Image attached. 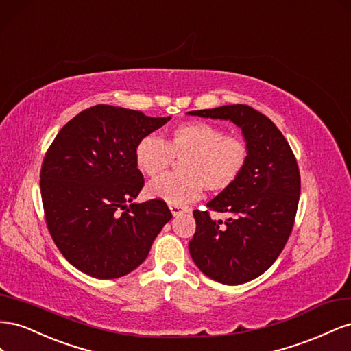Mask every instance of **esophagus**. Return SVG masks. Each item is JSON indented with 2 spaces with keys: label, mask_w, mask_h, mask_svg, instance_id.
<instances>
[{
  "label": "esophagus",
  "mask_w": 351,
  "mask_h": 351,
  "mask_svg": "<svg viewBox=\"0 0 351 351\" xmlns=\"http://www.w3.org/2000/svg\"><path fill=\"white\" fill-rule=\"evenodd\" d=\"M169 208L170 212H172L173 216H181L184 213H188L189 208L188 207H184V206H178V204H169Z\"/></svg>",
  "instance_id": "esophagus-1"
}]
</instances>
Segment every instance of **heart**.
<instances>
[{
	"instance_id": "b5f03b06",
	"label": "heart",
	"mask_w": 351,
	"mask_h": 351,
	"mask_svg": "<svg viewBox=\"0 0 351 351\" xmlns=\"http://www.w3.org/2000/svg\"><path fill=\"white\" fill-rule=\"evenodd\" d=\"M182 158V173H163L147 185V193L169 204L194 202L206 185L223 189L243 172L248 147L243 138L225 135L223 129L208 122H191L178 126L167 141L156 134L141 138L135 148L138 169L148 176L165 170L172 157Z\"/></svg>"
}]
</instances>
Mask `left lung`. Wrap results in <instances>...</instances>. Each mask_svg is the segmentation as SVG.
I'll return each mask as SVG.
<instances>
[{
	"mask_svg": "<svg viewBox=\"0 0 351 351\" xmlns=\"http://www.w3.org/2000/svg\"><path fill=\"white\" fill-rule=\"evenodd\" d=\"M231 120L248 147L243 172L207 203L228 213L225 222L194 210L195 234L189 254L202 272L225 285H239L274 265L293 231L300 198V172L291 147L275 123L245 104L189 112Z\"/></svg>",
	"mask_w": 351,
	"mask_h": 351,
	"instance_id": "left-lung-1",
	"label": "left lung"
}]
</instances>
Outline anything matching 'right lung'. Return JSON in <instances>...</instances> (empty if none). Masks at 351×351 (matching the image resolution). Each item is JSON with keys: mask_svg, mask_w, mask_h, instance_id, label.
I'll return each mask as SVG.
<instances>
[{"mask_svg": "<svg viewBox=\"0 0 351 351\" xmlns=\"http://www.w3.org/2000/svg\"><path fill=\"white\" fill-rule=\"evenodd\" d=\"M169 120L98 104L67 122L49 145L39 184L45 222L81 272L98 279L132 272L172 219L163 199L132 203L144 186L136 144Z\"/></svg>", "mask_w": 351, "mask_h": 351, "instance_id": "obj_1", "label": "right lung"}]
</instances>
